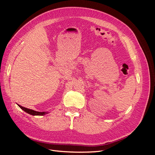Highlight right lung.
Returning <instances> with one entry per match:
<instances>
[{
    "mask_svg": "<svg viewBox=\"0 0 155 155\" xmlns=\"http://www.w3.org/2000/svg\"><path fill=\"white\" fill-rule=\"evenodd\" d=\"M18 105V104H17ZM18 106L22 110H24L25 112H27L28 114L33 115V116H44L46 114H48V112H38V111H35L34 110H31V109H27L26 107H23L19 105H18Z\"/></svg>",
    "mask_w": 155,
    "mask_h": 155,
    "instance_id": "obj_1",
    "label": "right lung"
}]
</instances>
